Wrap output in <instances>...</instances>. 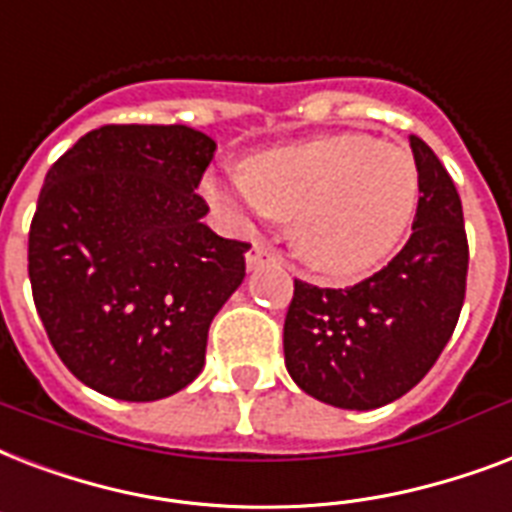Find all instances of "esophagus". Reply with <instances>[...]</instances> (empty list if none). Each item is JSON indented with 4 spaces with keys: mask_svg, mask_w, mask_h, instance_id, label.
<instances>
[{
    "mask_svg": "<svg viewBox=\"0 0 512 512\" xmlns=\"http://www.w3.org/2000/svg\"><path fill=\"white\" fill-rule=\"evenodd\" d=\"M269 261H277V253L272 251L264 240H256V243L251 245V251L245 253V264H248V269H259L264 267V264H269Z\"/></svg>",
    "mask_w": 512,
    "mask_h": 512,
    "instance_id": "obj_1",
    "label": "esophagus"
}]
</instances>
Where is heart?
<instances>
[{
  "mask_svg": "<svg viewBox=\"0 0 512 512\" xmlns=\"http://www.w3.org/2000/svg\"><path fill=\"white\" fill-rule=\"evenodd\" d=\"M229 211L293 221V248L323 275L366 272L414 219L419 170L408 149L366 133H334L261 152L243 184L216 189Z\"/></svg>",
  "mask_w": 512,
  "mask_h": 512,
  "instance_id": "obj_1",
  "label": "heart"
}]
</instances>
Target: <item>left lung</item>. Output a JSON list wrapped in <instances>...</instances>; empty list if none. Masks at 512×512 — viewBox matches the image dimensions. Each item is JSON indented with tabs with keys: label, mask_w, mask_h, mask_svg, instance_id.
<instances>
[{
	"label": "left lung",
	"mask_w": 512,
	"mask_h": 512,
	"mask_svg": "<svg viewBox=\"0 0 512 512\" xmlns=\"http://www.w3.org/2000/svg\"><path fill=\"white\" fill-rule=\"evenodd\" d=\"M419 170L414 232L376 275L350 288L293 280L285 368L328 406L368 411L417 387L457 328L467 285V235L457 186L411 136Z\"/></svg>",
	"instance_id": "8db88e82"
}]
</instances>
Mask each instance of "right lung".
Segmentation results:
<instances>
[{"label":"right lung","mask_w":512,"mask_h":512,"mask_svg":"<svg viewBox=\"0 0 512 512\" xmlns=\"http://www.w3.org/2000/svg\"><path fill=\"white\" fill-rule=\"evenodd\" d=\"M213 152L186 125H104L47 170L31 293L63 366L101 395L168 398L205 366L211 320L251 248L202 224L194 189Z\"/></svg>","instance_id":"add662e5"}]
</instances>
